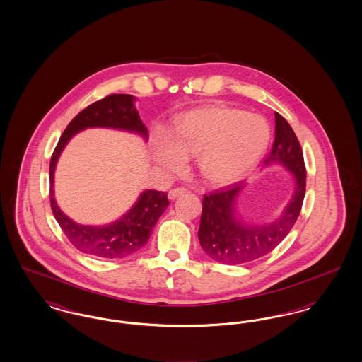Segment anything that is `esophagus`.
<instances>
[{"label":"esophagus","instance_id":"1","mask_svg":"<svg viewBox=\"0 0 362 362\" xmlns=\"http://www.w3.org/2000/svg\"><path fill=\"white\" fill-rule=\"evenodd\" d=\"M185 192H186V189H183V187L170 189V192H168V198H170V199H175L176 197H179V195H182V194H185Z\"/></svg>","mask_w":362,"mask_h":362}]
</instances>
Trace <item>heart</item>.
Listing matches in <instances>:
<instances>
[{
    "label": "heart",
    "instance_id": "1",
    "mask_svg": "<svg viewBox=\"0 0 362 362\" xmlns=\"http://www.w3.org/2000/svg\"><path fill=\"white\" fill-rule=\"evenodd\" d=\"M270 141L267 122L255 114L226 107L206 105L177 118L171 137L160 130L155 157L168 171H180L187 156H195L197 170L207 183L229 185L250 173Z\"/></svg>",
    "mask_w": 362,
    "mask_h": 362
}]
</instances>
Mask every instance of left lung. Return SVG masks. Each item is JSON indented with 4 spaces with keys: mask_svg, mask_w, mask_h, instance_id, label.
I'll use <instances>...</instances> for the list:
<instances>
[{
    "mask_svg": "<svg viewBox=\"0 0 362 362\" xmlns=\"http://www.w3.org/2000/svg\"><path fill=\"white\" fill-rule=\"evenodd\" d=\"M274 115L276 138L263 165L278 163L293 173L296 187L292 199L276 221L250 225L243 224L235 216L236 197L245 185L235 183L204 195L198 239L207 257L216 262L240 264L267 255L288 236L298 218L307 186L304 156L291 124L278 112Z\"/></svg>",
    "mask_w": 362,
    "mask_h": 362,
    "instance_id": "8db88e82",
    "label": "left lung"
}]
</instances>
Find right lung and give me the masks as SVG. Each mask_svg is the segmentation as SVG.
Instances as JSON below:
<instances>
[{
    "mask_svg": "<svg viewBox=\"0 0 362 362\" xmlns=\"http://www.w3.org/2000/svg\"><path fill=\"white\" fill-rule=\"evenodd\" d=\"M132 95L114 93L89 104L78 112L59 138L50 161V205L57 223L70 243L81 252L105 259L126 258L139 251L151 238L157 220L170 205L167 192L145 189L136 205L122 218L105 226H88L70 220L54 198V170L65 145L76 133L86 127H111L134 132L148 138V130L139 119Z\"/></svg>",
    "mask_w": 362,
    "mask_h": 362,
    "instance_id": "add662e5",
    "label": "right lung"
}]
</instances>
